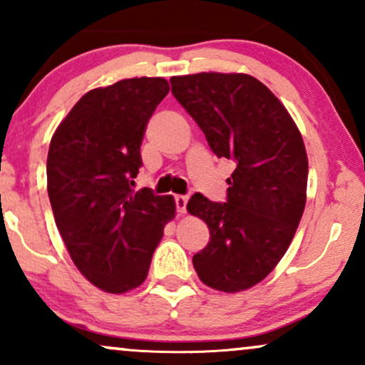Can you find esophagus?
Listing matches in <instances>:
<instances>
[{
  "mask_svg": "<svg viewBox=\"0 0 365 365\" xmlns=\"http://www.w3.org/2000/svg\"><path fill=\"white\" fill-rule=\"evenodd\" d=\"M175 202H177V211L180 212V215H185L188 197L187 195H175Z\"/></svg>",
  "mask_w": 365,
  "mask_h": 365,
  "instance_id": "obj_1",
  "label": "esophagus"
}]
</instances>
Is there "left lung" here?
<instances>
[{"label": "left lung", "mask_w": 365, "mask_h": 365, "mask_svg": "<svg viewBox=\"0 0 365 365\" xmlns=\"http://www.w3.org/2000/svg\"><path fill=\"white\" fill-rule=\"evenodd\" d=\"M170 82L212 153L235 163L226 202L194 194L187 204L211 233L192 259L197 276L217 292L249 290L282 261L304 215L309 161L302 133L252 75L202 72Z\"/></svg>", "instance_id": "1"}]
</instances>
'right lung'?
Segmentation results:
<instances>
[{"mask_svg":"<svg viewBox=\"0 0 365 365\" xmlns=\"http://www.w3.org/2000/svg\"><path fill=\"white\" fill-rule=\"evenodd\" d=\"M170 92L163 77L125 78L92 89L54 130L48 195L77 269L106 293L140 287L165 226L171 195L132 190L148 121Z\"/></svg>","mask_w":365,"mask_h":365,"instance_id":"obj_1","label":"right lung"}]
</instances>
